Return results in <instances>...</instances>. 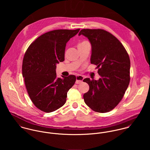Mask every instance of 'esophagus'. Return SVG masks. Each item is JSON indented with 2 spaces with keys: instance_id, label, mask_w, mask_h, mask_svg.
Wrapping results in <instances>:
<instances>
[{
  "instance_id": "1",
  "label": "esophagus",
  "mask_w": 150,
  "mask_h": 150,
  "mask_svg": "<svg viewBox=\"0 0 150 150\" xmlns=\"http://www.w3.org/2000/svg\"><path fill=\"white\" fill-rule=\"evenodd\" d=\"M84 79V77L81 76H76V84H80L83 82V80Z\"/></svg>"
}]
</instances>
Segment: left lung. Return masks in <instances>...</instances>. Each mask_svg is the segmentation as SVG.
Masks as SVG:
<instances>
[{
  "label": "left lung",
  "instance_id": "left-lung-1",
  "mask_svg": "<svg viewBox=\"0 0 150 150\" xmlns=\"http://www.w3.org/2000/svg\"><path fill=\"white\" fill-rule=\"evenodd\" d=\"M91 44V63L97 66L98 80L86 78L89 86L84 94L86 105L98 112H107L122 99L130 82V62L125 48L114 36L103 29H82Z\"/></svg>",
  "mask_w": 150,
  "mask_h": 150
}]
</instances>
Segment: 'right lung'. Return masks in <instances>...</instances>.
Instances as JSON below:
<instances>
[{
	"label": "right lung",
	"instance_id": "right-lung-1",
	"mask_svg": "<svg viewBox=\"0 0 150 150\" xmlns=\"http://www.w3.org/2000/svg\"><path fill=\"white\" fill-rule=\"evenodd\" d=\"M76 30L58 29L39 36L27 49L22 62V76L28 95L35 106L51 112L64 106L67 93L76 77L58 78L57 64L64 60L66 43L78 33Z\"/></svg>",
	"mask_w": 150,
	"mask_h": 150
}]
</instances>
